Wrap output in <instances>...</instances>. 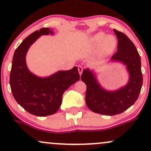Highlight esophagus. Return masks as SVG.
<instances>
[{
    "instance_id": "obj_1",
    "label": "esophagus",
    "mask_w": 151,
    "mask_h": 151,
    "mask_svg": "<svg viewBox=\"0 0 151 151\" xmlns=\"http://www.w3.org/2000/svg\"><path fill=\"white\" fill-rule=\"evenodd\" d=\"M78 71H79V74H80V76H81V73H82V72H83V67H81V66H79V67H78Z\"/></svg>"
}]
</instances>
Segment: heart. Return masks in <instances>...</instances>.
Segmentation results:
<instances>
[{
    "mask_svg": "<svg viewBox=\"0 0 151 151\" xmlns=\"http://www.w3.org/2000/svg\"><path fill=\"white\" fill-rule=\"evenodd\" d=\"M89 43L92 49H98L100 47V50L103 55H109L116 47L117 40L112 35H106L104 32H98L90 38Z\"/></svg>",
    "mask_w": 151,
    "mask_h": 151,
    "instance_id": "obj_1",
    "label": "heart"
}]
</instances>
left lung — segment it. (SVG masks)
Instances as JSON below:
<instances>
[{"label": "left lung", "instance_id": "obj_1", "mask_svg": "<svg viewBox=\"0 0 151 151\" xmlns=\"http://www.w3.org/2000/svg\"><path fill=\"white\" fill-rule=\"evenodd\" d=\"M118 39L117 52L111 62L126 65L129 79L125 86L114 91H108L100 85L95 72L83 70L81 79L86 85V104L93 112L106 116H114L127 110L138 99L143 84L141 61L132 41L125 34L114 29Z\"/></svg>", "mask_w": 151, "mask_h": 151}]
</instances>
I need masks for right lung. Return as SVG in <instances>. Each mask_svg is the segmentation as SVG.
<instances>
[{
	"label": "right lung",
	"instance_id": "add662e5",
	"mask_svg": "<svg viewBox=\"0 0 151 151\" xmlns=\"http://www.w3.org/2000/svg\"><path fill=\"white\" fill-rule=\"evenodd\" d=\"M53 35L52 29L43 27L24 40L15 50L12 61L10 85L13 97L25 110L37 116H46L58 111L65 91L79 81L77 67L58 71L49 77H40L30 72L26 65V54L41 35Z\"/></svg>",
	"mask_w": 151,
	"mask_h": 151
}]
</instances>
